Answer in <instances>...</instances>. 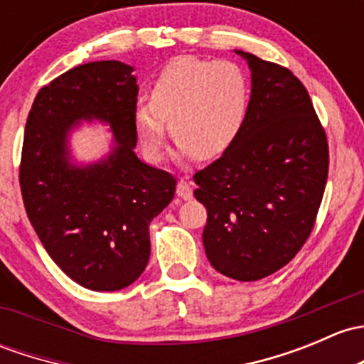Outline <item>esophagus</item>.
<instances>
[{
	"mask_svg": "<svg viewBox=\"0 0 364 364\" xmlns=\"http://www.w3.org/2000/svg\"><path fill=\"white\" fill-rule=\"evenodd\" d=\"M176 193L178 197H181L183 200H190L193 197V185L188 179H179L178 186H176Z\"/></svg>",
	"mask_w": 364,
	"mask_h": 364,
	"instance_id": "obj_1",
	"label": "esophagus"
}]
</instances>
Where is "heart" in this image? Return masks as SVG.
Masks as SVG:
<instances>
[{
  "mask_svg": "<svg viewBox=\"0 0 364 364\" xmlns=\"http://www.w3.org/2000/svg\"><path fill=\"white\" fill-rule=\"evenodd\" d=\"M250 108L251 82L242 66L183 55L156 75L151 101L134 109V125L151 159L160 156L167 122L179 155L213 160L230 150Z\"/></svg>",
  "mask_w": 364,
  "mask_h": 364,
  "instance_id": "heart-1",
  "label": "heart"
}]
</instances>
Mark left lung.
<instances>
[{
  "instance_id": "obj_1",
  "label": "left lung",
  "mask_w": 364,
  "mask_h": 364,
  "mask_svg": "<svg viewBox=\"0 0 364 364\" xmlns=\"http://www.w3.org/2000/svg\"><path fill=\"white\" fill-rule=\"evenodd\" d=\"M251 70V108L228 151L195 172L208 209L205 255L220 274L258 281L304 247L328 179V139L311 95L288 68L235 50Z\"/></svg>"
}]
</instances>
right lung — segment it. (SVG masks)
Here are the masks:
<instances>
[{
    "label": "right lung",
    "instance_id": "right-lung-1",
    "mask_svg": "<svg viewBox=\"0 0 364 364\" xmlns=\"http://www.w3.org/2000/svg\"><path fill=\"white\" fill-rule=\"evenodd\" d=\"M132 68L97 60L41 87L26 122L22 200L34 232L68 277L94 291L132 284L150 259V223L174 198L176 179L141 162ZM85 117L112 125V155L87 168L67 160L65 136Z\"/></svg>",
    "mask_w": 364,
    "mask_h": 364
}]
</instances>
